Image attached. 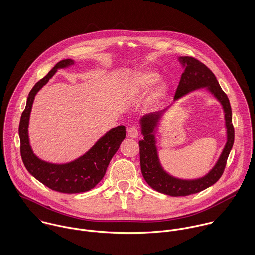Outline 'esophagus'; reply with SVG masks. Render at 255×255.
<instances>
[{
    "label": "esophagus",
    "instance_id": "esophagus-1",
    "mask_svg": "<svg viewBox=\"0 0 255 255\" xmlns=\"http://www.w3.org/2000/svg\"><path fill=\"white\" fill-rule=\"evenodd\" d=\"M138 134H139V131L135 126H132L128 129V136L130 138H137Z\"/></svg>",
    "mask_w": 255,
    "mask_h": 255
}]
</instances>
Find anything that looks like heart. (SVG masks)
<instances>
[{"instance_id":"1","label":"heart","mask_w":255,"mask_h":255,"mask_svg":"<svg viewBox=\"0 0 255 255\" xmlns=\"http://www.w3.org/2000/svg\"><path fill=\"white\" fill-rule=\"evenodd\" d=\"M161 79V75L155 71L147 70L135 73L128 82V91L131 95H143L152 90V88ZM168 87L166 84H159L151 97V102L159 104L166 96Z\"/></svg>"}]
</instances>
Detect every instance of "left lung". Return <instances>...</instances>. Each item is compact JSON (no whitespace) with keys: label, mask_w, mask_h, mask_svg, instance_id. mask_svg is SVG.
Listing matches in <instances>:
<instances>
[{"label":"left lung","mask_w":255,"mask_h":255,"mask_svg":"<svg viewBox=\"0 0 255 255\" xmlns=\"http://www.w3.org/2000/svg\"><path fill=\"white\" fill-rule=\"evenodd\" d=\"M180 63L184 68L179 86L176 91L175 101L187 93L199 88H206L221 103L225 113L227 128V142L217 163L207 175L195 180H182L169 175L159 161L155 132L164 112H154L144 115L140 119L143 139L139 141V155L141 173L145 182L158 192L171 196H186L197 193L213 185L223 175L227 159L235 140V130L232 124V109L226 93L222 90L218 80L204 64L192 57H180Z\"/></svg>","instance_id":"8db88e82"}]
</instances>
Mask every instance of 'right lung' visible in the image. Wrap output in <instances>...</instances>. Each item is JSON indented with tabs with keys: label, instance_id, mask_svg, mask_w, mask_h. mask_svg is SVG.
<instances>
[{
	"label": "right lung",
	"instance_id": "right-lung-1",
	"mask_svg": "<svg viewBox=\"0 0 255 255\" xmlns=\"http://www.w3.org/2000/svg\"><path fill=\"white\" fill-rule=\"evenodd\" d=\"M73 64L74 61L71 59L59 62L33 86L28 94L18 128L20 155L26 170L44 185L63 193H79L93 188L105 176L111 159L126 138V127H116L103 135L84 155L66 164L45 162L33 153L29 144L28 124L35 95L59 69L68 68Z\"/></svg>",
	"mask_w": 255,
	"mask_h": 255
}]
</instances>
